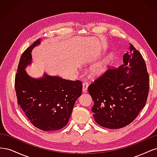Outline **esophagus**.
Masks as SVG:
<instances>
[{"label":"esophagus","mask_w":157,"mask_h":157,"mask_svg":"<svg viewBox=\"0 0 157 157\" xmlns=\"http://www.w3.org/2000/svg\"><path fill=\"white\" fill-rule=\"evenodd\" d=\"M88 82L87 81H85L83 82L82 84V92H86L87 89H88Z\"/></svg>","instance_id":"1"}]
</instances>
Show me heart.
I'll use <instances>...</instances> for the list:
<instances>
[{
	"mask_svg": "<svg viewBox=\"0 0 157 157\" xmlns=\"http://www.w3.org/2000/svg\"><path fill=\"white\" fill-rule=\"evenodd\" d=\"M111 59V56L106 57V58H103L99 62L95 64L93 67V71L95 73H101L105 69L106 67L108 65L109 61Z\"/></svg>",
	"mask_w": 157,
	"mask_h": 157,
	"instance_id": "1",
	"label": "heart"
}]
</instances>
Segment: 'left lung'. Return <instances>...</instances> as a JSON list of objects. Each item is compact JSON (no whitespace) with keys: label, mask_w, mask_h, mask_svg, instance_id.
Masks as SVG:
<instances>
[{"label":"left lung","mask_w":157,"mask_h":157,"mask_svg":"<svg viewBox=\"0 0 157 157\" xmlns=\"http://www.w3.org/2000/svg\"><path fill=\"white\" fill-rule=\"evenodd\" d=\"M88 89L99 125L118 129L130 124L145 107L149 90V74L140 52L130 44L123 65L108 69Z\"/></svg>","instance_id":"1"}]
</instances>
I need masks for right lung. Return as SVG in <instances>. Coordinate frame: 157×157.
<instances>
[{
  "label": "right lung",
  "mask_w": 157,
  "mask_h": 157,
  "mask_svg": "<svg viewBox=\"0 0 157 157\" xmlns=\"http://www.w3.org/2000/svg\"><path fill=\"white\" fill-rule=\"evenodd\" d=\"M36 40L22 54L15 77L17 104L33 126L44 131L61 129L68 123L76 100L82 94L80 80H69L44 74L33 78L25 69L31 63V51Z\"/></svg>",
  "instance_id": "add662e5"
}]
</instances>
